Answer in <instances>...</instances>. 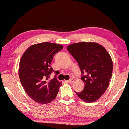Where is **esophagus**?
<instances>
[{
  "label": "esophagus",
  "mask_w": 129,
  "mask_h": 129,
  "mask_svg": "<svg viewBox=\"0 0 129 129\" xmlns=\"http://www.w3.org/2000/svg\"><path fill=\"white\" fill-rule=\"evenodd\" d=\"M68 82H69V83L72 84V83H73V82H74V80L73 79H70L69 81H68Z\"/></svg>",
  "instance_id": "34e87169"
}]
</instances>
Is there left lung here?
<instances>
[{"instance_id":"8db88e82","label":"left lung","mask_w":129,"mask_h":129,"mask_svg":"<svg viewBox=\"0 0 129 129\" xmlns=\"http://www.w3.org/2000/svg\"><path fill=\"white\" fill-rule=\"evenodd\" d=\"M78 62L81 79L85 84L84 90L76 92L81 100L94 102L104 94L109 87L113 71V62L105 48L94 42H79L67 48Z\"/></svg>"}]
</instances>
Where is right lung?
<instances>
[{"instance_id":"right-lung-1","label":"right lung","mask_w":129,"mask_h":129,"mask_svg":"<svg viewBox=\"0 0 129 129\" xmlns=\"http://www.w3.org/2000/svg\"><path fill=\"white\" fill-rule=\"evenodd\" d=\"M63 48L59 44L43 42L29 47L19 63V76L26 93L38 103H50L56 97L62 84L55 75L50 80L54 70L50 63L56 53Z\"/></svg>"}]
</instances>
